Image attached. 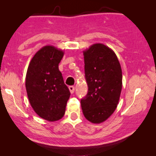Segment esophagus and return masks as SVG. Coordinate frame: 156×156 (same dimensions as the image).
Listing matches in <instances>:
<instances>
[{
  "label": "esophagus",
  "mask_w": 156,
  "mask_h": 156,
  "mask_svg": "<svg viewBox=\"0 0 156 156\" xmlns=\"http://www.w3.org/2000/svg\"><path fill=\"white\" fill-rule=\"evenodd\" d=\"M69 90H70L71 94H73L74 91H75V87H74V86H69Z\"/></svg>",
  "instance_id": "obj_1"
}]
</instances>
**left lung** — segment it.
I'll return each mask as SVG.
<instances>
[{"label": "left lung", "mask_w": 156, "mask_h": 156, "mask_svg": "<svg viewBox=\"0 0 156 156\" xmlns=\"http://www.w3.org/2000/svg\"><path fill=\"white\" fill-rule=\"evenodd\" d=\"M83 53L88 92L81 99V108L89 122L100 124L112 115L119 104L122 68L115 52L103 44H94Z\"/></svg>", "instance_id": "1"}]
</instances>
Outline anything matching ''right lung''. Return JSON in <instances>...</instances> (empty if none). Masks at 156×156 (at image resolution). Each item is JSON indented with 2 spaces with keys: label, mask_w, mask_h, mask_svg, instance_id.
Returning a JSON list of instances; mask_svg holds the SVG:
<instances>
[{
  "label": "right lung",
  "mask_w": 156,
  "mask_h": 156,
  "mask_svg": "<svg viewBox=\"0 0 156 156\" xmlns=\"http://www.w3.org/2000/svg\"><path fill=\"white\" fill-rule=\"evenodd\" d=\"M64 52L47 45L34 54L28 67L26 88L29 103L42 119L55 122L63 117L70 91L65 84L59 63Z\"/></svg>",
  "instance_id": "right-lung-1"
}]
</instances>
